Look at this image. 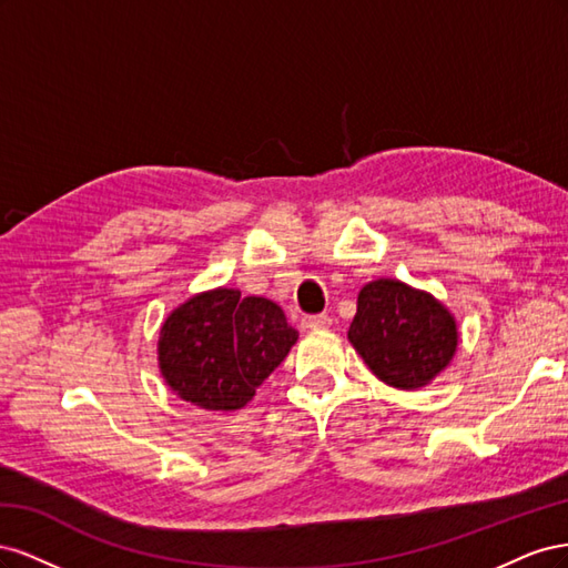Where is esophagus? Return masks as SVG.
Segmentation results:
<instances>
[{
    "label": "esophagus",
    "mask_w": 568,
    "mask_h": 568,
    "mask_svg": "<svg viewBox=\"0 0 568 568\" xmlns=\"http://www.w3.org/2000/svg\"><path fill=\"white\" fill-rule=\"evenodd\" d=\"M301 326L307 332L313 329H326V326H332V317L329 315H307L301 320Z\"/></svg>",
    "instance_id": "obj_1"
}]
</instances>
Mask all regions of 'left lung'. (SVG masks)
Segmentation results:
<instances>
[{
  "mask_svg": "<svg viewBox=\"0 0 568 568\" xmlns=\"http://www.w3.org/2000/svg\"><path fill=\"white\" fill-rule=\"evenodd\" d=\"M348 338L382 382L419 388L448 367L457 326L434 296L403 282L376 280L359 291Z\"/></svg>",
  "mask_w": 568,
  "mask_h": 568,
  "instance_id": "obj_1",
  "label": "left lung"
}]
</instances>
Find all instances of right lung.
<instances>
[{
    "label": "right lung",
    "instance_id": "obj_1",
    "mask_svg": "<svg viewBox=\"0 0 568 568\" xmlns=\"http://www.w3.org/2000/svg\"><path fill=\"white\" fill-rule=\"evenodd\" d=\"M296 338L277 303L215 288L189 298L165 320L161 372L182 400L230 412L253 398Z\"/></svg>",
    "mask_w": 568,
    "mask_h": 568
}]
</instances>
